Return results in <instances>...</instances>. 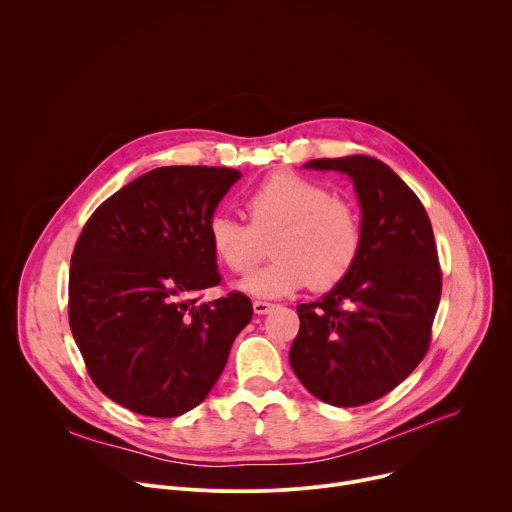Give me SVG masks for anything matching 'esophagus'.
<instances>
[{"instance_id": "1", "label": "esophagus", "mask_w": 512, "mask_h": 512, "mask_svg": "<svg viewBox=\"0 0 512 512\" xmlns=\"http://www.w3.org/2000/svg\"><path fill=\"white\" fill-rule=\"evenodd\" d=\"M273 308H275V304H271V302H263V300H255L253 302L255 314H269Z\"/></svg>"}]
</instances>
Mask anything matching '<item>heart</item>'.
<instances>
[{
	"label": "heart",
	"instance_id": "heart-1",
	"mask_svg": "<svg viewBox=\"0 0 512 512\" xmlns=\"http://www.w3.org/2000/svg\"><path fill=\"white\" fill-rule=\"evenodd\" d=\"M243 204L249 223L214 214L208 241L216 259L237 275L253 271L272 241L275 259L241 283L251 296L281 298L306 285L328 291L352 273L362 255L358 206L310 178L275 172L251 188Z\"/></svg>",
	"mask_w": 512,
	"mask_h": 512
}]
</instances>
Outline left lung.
<instances>
[{
  "instance_id": "obj_1",
  "label": "left lung",
  "mask_w": 512,
  "mask_h": 512,
  "mask_svg": "<svg viewBox=\"0 0 512 512\" xmlns=\"http://www.w3.org/2000/svg\"><path fill=\"white\" fill-rule=\"evenodd\" d=\"M352 178L364 247L352 273L318 302L300 304L289 364L302 385L336 407L391 393L423 360L442 298V267L417 194L369 156L306 164Z\"/></svg>"
}]
</instances>
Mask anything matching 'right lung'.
Wrapping results in <instances>:
<instances>
[{"label":"right lung","instance_id":"add662e5","mask_svg":"<svg viewBox=\"0 0 512 512\" xmlns=\"http://www.w3.org/2000/svg\"><path fill=\"white\" fill-rule=\"evenodd\" d=\"M233 168H156L109 196L72 251L68 322L93 383L148 417H178L221 377L253 304L241 291L198 304L221 283L208 241Z\"/></svg>","mask_w":512,"mask_h":512}]
</instances>
